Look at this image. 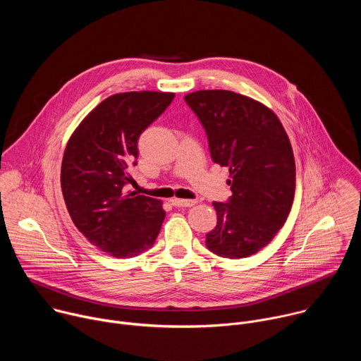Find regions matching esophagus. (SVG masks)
Segmentation results:
<instances>
[{"mask_svg":"<svg viewBox=\"0 0 361 361\" xmlns=\"http://www.w3.org/2000/svg\"><path fill=\"white\" fill-rule=\"evenodd\" d=\"M170 202L176 207H192L197 200H183V198H171Z\"/></svg>","mask_w":361,"mask_h":361,"instance_id":"obj_1","label":"esophagus"}]
</instances>
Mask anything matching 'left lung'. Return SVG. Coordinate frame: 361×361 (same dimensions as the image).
<instances>
[{"label":"left lung","instance_id":"left-lung-1","mask_svg":"<svg viewBox=\"0 0 361 361\" xmlns=\"http://www.w3.org/2000/svg\"><path fill=\"white\" fill-rule=\"evenodd\" d=\"M209 138L214 163L228 167L233 195L214 201L217 226L207 248L226 259H244L266 247L284 226L295 190L288 135L262 102L227 90L184 97Z\"/></svg>","mask_w":361,"mask_h":361}]
</instances>
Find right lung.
I'll return each mask as SVG.
<instances>
[{
  "label": "right lung",
  "mask_w": 361,
  "mask_h": 361,
  "mask_svg": "<svg viewBox=\"0 0 361 361\" xmlns=\"http://www.w3.org/2000/svg\"><path fill=\"white\" fill-rule=\"evenodd\" d=\"M174 92L130 91L106 98L70 137L61 190L75 227L101 251L135 257L156 243L161 201L126 192L137 166L138 138L171 104Z\"/></svg>",
  "instance_id": "right-lung-1"
}]
</instances>
